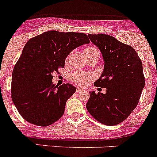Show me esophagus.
<instances>
[{"instance_id": "34e87169", "label": "esophagus", "mask_w": 157, "mask_h": 157, "mask_svg": "<svg viewBox=\"0 0 157 157\" xmlns=\"http://www.w3.org/2000/svg\"><path fill=\"white\" fill-rule=\"evenodd\" d=\"M82 90H83L82 89L77 88V89H76V93H80V92H82Z\"/></svg>"}]
</instances>
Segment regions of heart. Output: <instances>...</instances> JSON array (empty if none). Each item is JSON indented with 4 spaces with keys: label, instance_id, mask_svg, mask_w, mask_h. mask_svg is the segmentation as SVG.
<instances>
[{
    "label": "heart",
    "instance_id": "heart-1",
    "mask_svg": "<svg viewBox=\"0 0 157 157\" xmlns=\"http://www.w3.org/2000/svg\"><path fill=\"white\" fill-rule=\"evenodd\" d=\"M84 54H85L86 57H98L100 58L101 56V52L98 48L94 46H88L85 48L84 49ZM67 60H68V57L67 58ZM93 76L90 74H87L83 71H76L74 74L72 75L71 77V79L73 82L77 86H85L87 85L89 82L92 80Z\"/></svg>",
    "mask_w": 157,
    "mask_h": 157
}]
</instances>
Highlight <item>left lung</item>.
<instances>
[{
    "label": "left lung",
    "instance_id": "left-lung-1",
    "mask_svg": "<svg viewBox=\"0 0 157 157\" xmlns=\"http://www.w3.org/2000/svg\"><path fill=\"white\" fill-rule=\"evenodd\" d=\"M88 37L99 48L105 61L103 73L94 86L101 90L106 88V94L90 93L86 109L102 124L117 125L130 116L139 102L145 82L142 63L132 47L112 36Z\"/></svg>",
    "mask_w": 157,
    "mask_h": 157
}]
</instances>
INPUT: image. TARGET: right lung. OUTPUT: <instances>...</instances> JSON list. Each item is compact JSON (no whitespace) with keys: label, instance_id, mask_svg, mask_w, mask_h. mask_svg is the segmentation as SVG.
Here are the masks:
<instances>
[{"label":"right lung","instance_id":"1","mask_svg":"<svg viewBox=\"0 0 157 157\" xmlns=\"http://www.w3.org/2000/svg\"><path fill=\"white\" fill-rule=\"evenodd\" d=\"M90 43L86 34L49 30L32 37L25 45L14 67L12 99L28 123L47 127L64 113L67 101L76 88L67 83L52 84V74L63 67L65 59L75 48Z\"/></svg>","mask_w":157,"mask_h":157}]
</instances>
